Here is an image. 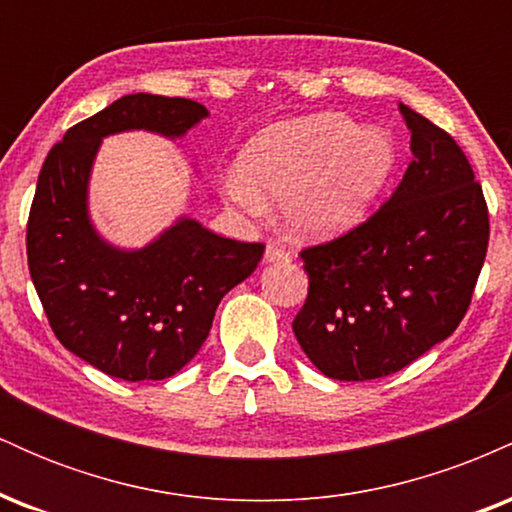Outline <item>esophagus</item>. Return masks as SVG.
Here are the masks:
<instances>
[{
  "instance_id": "esophagus-1",
  "label": "esophagus",
  "mask_w": 512,
  "mask_h": 512,
  "mask_svg": "<svg viewBox=\"0 0 512 512\" xmlns=\"http://www.w3.org/2000/svg\"><path fill=\"white\" fill-rule=\"evenodd\" d=\"M264 260L267 262H276V260H291V252L286 248H281V245L276 243H269L267 250H264Z\"/></svg>"
}]
</instances>
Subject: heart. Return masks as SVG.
Wrapping results in <instances>:
<instances>
[{"label":"heart","mask_w":512,"mask_h":512,"mask_svg":"<svg viewBox=\"0 0 512 512\" xmlns=\"http://www.w3.org/2000/svg\"><path fill=\"white\" fill-rule=\"evenodd\" d=\"M243 173L226 178V195L248 211L264 195L281 199L286 226L298 236H334L356 226L390 175L395 154L380 129L349 117L315 115L257 134L243 151Z\"/></svg>","instance_id":"heart-1"}]
</instances>
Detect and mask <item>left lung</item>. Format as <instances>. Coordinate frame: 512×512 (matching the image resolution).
Here are the masks:
<instances>
[{
  "label": "left lung",
  "instance_id": "8db88e82",
  "mask_svg": "<svg viewBox=\"0 0 512 512\" xmlns=\"http://www.w3.org/2000/svg\"><path fill=\"white\" fill-rule=\"evenodd\" d=\"M399 110L414 158L397 190L344 236L298 252L308 298L293 334L334 380L385 378L448 339L489 248V207L460 144Z\"/></svg>",
  "mask_w": 512,
  "mask_h": 512
}]
</instances>
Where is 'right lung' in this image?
I'll use <instances>...</instances> for the list:
<instances>
[{"label":"right lung","instance_id":"obj_1","mask_svg":"<svg viewBox=\"0 0 512 512\" xmlns=\"http://www.w3.org/2000/svg\"><path fill=\"white\" fill-rule=\"evenodd\" d=\"M202 117L207 108L190 98L122 96L69 127L38 175L26 252L52 332L127 383L170 378L190 363L221 298L262 260V243L221 238L192 219L137 252L110 248L88 223V173L103 137L125 129L182 137Z\"/></svg>","mask_w":512,"mask_h":512}]
</instances>
